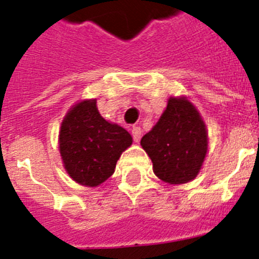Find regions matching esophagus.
I'll return each mask as SVG.
<instances>
[{
  "instance_id": "obj_1",
  "label": "esophagus",
  "mask_w": 259,
  "mask_h": 259,
  "mask_svg": "<svg viewBox=\"0 0 259 259\" xmlns=\"http://www.w3.org/2000/svg\"><path fill=\"white\" fill-rule=\"evenodd\" d=\"M132 134H133V139H134V142H139L141 136H142V130H141V127H138V126H133Z\"/></svg>"
}]
</instances>
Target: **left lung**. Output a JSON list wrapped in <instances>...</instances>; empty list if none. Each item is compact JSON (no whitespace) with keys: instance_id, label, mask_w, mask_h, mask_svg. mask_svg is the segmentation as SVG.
<instances>
[{"instance_id":"1","label":"left lung","mask_w":259,"mask_h":259,"mask_svg":"<svg viewBox=\"0 0 259 259\" xmlns=\"http://www.w3.org/2000/svg\"><path fill=\"white\" fill-rule=\"evenodd\" d=\"M154 173L164 183L185 184L197 177L207 154V130L188 99L169 98L151 132L141 139Z\"/></svg>"}]
</instances>
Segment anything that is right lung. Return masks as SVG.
I'll return each mask as SVG.
<instances>
[{"label": "right lung", "mask_w": 259, "mask_h": 259, "mask_svg": "<svg viewBox=\"0 0 259 259\" xmlns=\"http://www.w3.org/2000/svg\"><path fill=\"white\" fill-rule=\"evenodd\" d=\"M60 154L69 176L80 185H100L113 175L117 160L133 143L123 127L108 122L98 111L96 99L70 108L60 130Z\"/></svg>", "instance_id": "1"}]
</instances>
